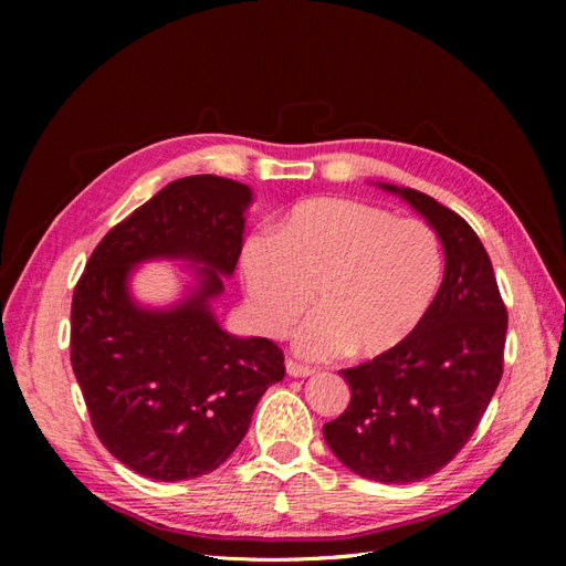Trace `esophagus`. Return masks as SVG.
Wrapping results in <instances>:
<instances>
[{
    "mask_svg": "<svg viewBox=\"0 0 566 566\" xmlns=\"http://www.w3.org/2000/svg\"><path fill=\"white\" fill-rule=\"evenodd\" d=\"M285 370H287L290 378H310V375H314V370L310 366H302V364L293 361V358L285 361Z\"/></svg>",
    "mask_w": 566,
    "mask_h": 566,
    "instance_id": "obj_1",
    "label": "esophagus"
}]
</instances>
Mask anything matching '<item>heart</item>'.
<instances>
[{"label": "heart", "mask_w": 566, "mask_h": 566, "mask_svg": "<svg viewBox=\"0 0 566 566\" xmlns=\"http://www.w3.org/2000/svg\"><path fill=\"white\" fill-rule=\"evenodd\" d=\"M241 279L256 328L283 337L312 304L295 335L314 361L382 356L413 335L439 297L443 252L418 219L347 198L302 202L279 233H252Z\"/></svg>", "instance_id": "1"}]
</instances>
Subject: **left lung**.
<instances>
[{
	"instance_id": "obj_1",
	"label": "left lung",
	"mask_w": 566,
	"mask_h": 566,
	"mask_svg": "<svg viewBox=\"0 0 566 566\" xmlns=\"http://www.w3.org/2000/svg\"><path fill=\"white\" fill-rule=\"evenodd\" d=\"M420 212L443 245L439 297L403 345L356 368L345 413L323 424L342 465L382 484L439 472L465 447L503 375L507 312L489 254L465 219L416 188L380 184Z\"/></svg>"
}]
</instances>
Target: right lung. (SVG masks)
<instances>
[{"label":"right lung","mask_w":566,"mask_h":566,"mask_svg":"<svg viewBox=\"0 0 566 566\" xmlns=\"http://www.w3.org/2000/svg\"><path fill=\"white\" fill-rule=\"evenodd\" d=\"M250 202V188L224 177L167 184L104 235L75 285V378L96 437L136 474L181 482L217 470L283 380L279 345L229 335L210 310L241 256ZM148 259L191 261L199 285L169 311L139 307L128 276Z\"/></svg>","instance_id":"obj_1"}]
</instances>
